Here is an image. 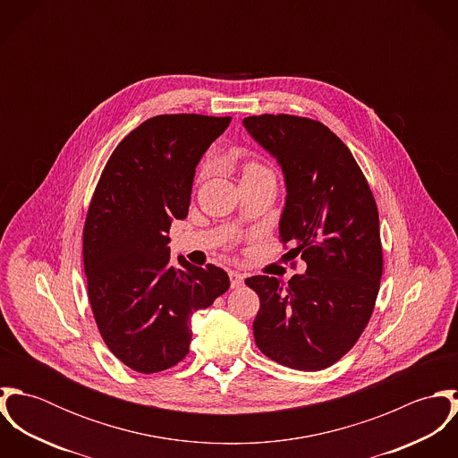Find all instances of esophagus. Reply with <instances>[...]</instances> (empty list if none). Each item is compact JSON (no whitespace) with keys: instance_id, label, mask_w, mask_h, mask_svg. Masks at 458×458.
Listing matches in <instances>:
<instances>
[{"instance_id":"34e87169","label":"esophagus","mask_w":458,"mask_h":458,"mask_svg":"<svg viewBox=\"0 0 458 458\" xmlns=\"http://www.w3.org/2000/svg\"><path fill=\"white\" fill-rule=\"evenodd\" d=\"M229 278H231V287H242L245 282V275L240 271H229Z\"/></svg>"}]
</instances>
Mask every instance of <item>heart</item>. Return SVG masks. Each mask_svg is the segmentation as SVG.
Instances as JSON below:
<instances>
[{"mask_svg":"<svg viewBox=\"0 0 458 458\" xmlns=\"http://www.w3.org/2000/svg\"><path fill=\"white\" fill-rule=\"evenodd\" d=\"M258 171H262L261 167H258V165H249V169H247V173H258Z\"/></svg>","mask_w":458,"mask_h":458,"instance_id":"1","label":"heart"}]
</instances>
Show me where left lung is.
<instances>
[{
    "instance_id": "1",
    "label": "left lung",
    "mask_w": 458,
    "mask_h": 458,
    "mask_svg": "<svg viewBox=\"0 0 458 458\" xmlns=\"http://www.w3.org/2000/svg\"><path fill=\"white\" fill-rule=\"evenodd\" d=\"M243 127L282 169L280 240L307 264L289 282L245 280L261 300L254 338L284 367L323 370L356 344L374 310L383 275L377 206L352 153L323 123L262 114Z\"/></svg>"
}]
</instances>
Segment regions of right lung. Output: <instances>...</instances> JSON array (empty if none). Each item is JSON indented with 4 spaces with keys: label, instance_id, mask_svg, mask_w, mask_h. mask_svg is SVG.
Returning <instances> with one entry per match:
<instances>
[{
    "label": "right lung",
    "instance_id": "right-lung-1",
    "mask_svg": "<svg viewBox=\"0 0 458 458\" xmlns=\"http://www.w3.org/2000/svg\"><path fill=\"white\" fill-rule=\"evenodd\" d=\"M231 118L162 114L116 146L91 199L82 240L98 331L131 370L153 374L189 354L192 314L231 282L222 267L173 266L169 229L189 215L197 164Z\"/></svg>",
    "mask_w": 458,
    "mask_h": 458
}]
</instances>
